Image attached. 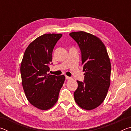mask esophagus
Returning <instances> with one entry per match:
<instances>
[{"instance_id":"1","label":"esophagus","mask_w":131,"mask_h":131,"mask_svg":"<svg viewBox=\"0 0 131 131\" xmlns=\"http://www.w3.org/2000/svg\"><path fill=\"white\" fill-rule=\"evenodd\" d=\"M65 78H66V80H70V79H71V77H69V76H65Z\"/></svg>"}]
</instances>
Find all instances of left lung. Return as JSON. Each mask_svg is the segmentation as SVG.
Here are the masks:
<instances>
[{
  "instance_id": "left-lung-1",
  "label": "left lung",
  "mask_w": 131,
  "mask_h": 131,
  "mask_svg": "<svg viewBox=\"0 0 131 131\" xmlns=\"http://www.w3.org/2000/svg\"><path fill=\"white\" fill-rule=\"evenodd\" d=\"M69 35L79 44L85 72L84 82L77 81L74 101L83 109H94L105 100L110 87L111 63L108 53L105 44L94 35L83 31Z\"/></svg>"
}]
</instances>
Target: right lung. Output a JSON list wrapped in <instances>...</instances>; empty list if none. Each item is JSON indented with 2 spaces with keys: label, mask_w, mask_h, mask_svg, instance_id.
Here are the masks:
<instances>
[{
  "label": "right lung",
  "mask_w": 131,
  "mask_h": 131,
  "mask_svg": "<svg viewBox=\"0 0 131 131\" xmlns=\"http://www.w3.org/2000/svg\"><path fill=\"white\" fill-rule=\"evenodd\" d=\"M62 34H44L26 48L21 64L22 84L26 98L35 107L46 110L54 106L65 80L64 75L47 74L52 54Z\"/></svg>",
  "instance_id": "1"
}]
</instances>
